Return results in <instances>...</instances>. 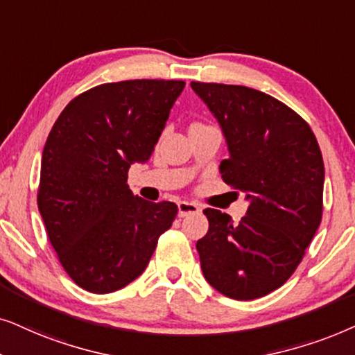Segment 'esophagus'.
Instances as JSON below:
<instances>
[{"instance_id":"obj_1","label":"esophagus","mask_w":355,"mask_h":355,"mask_svg":"<svg viewBox=\"0 0 355 355\" xmlns=\"http://www.w3.org/2000/svg\"><path fill=\"white\" fill-rule=\"evenodd\" d=\"M201 207L196 205V202H190V201H180L178 202V216L185 217L188 214H196L200 212Z\"/></svg>"}]
</instances>
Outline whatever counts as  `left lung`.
Instances as JSON below:
<instances>
[{
	"instance_id": "1",
	"label": "left lung",
	"mask_w": 355,
	"mask_h": 355,
	"mask_svg": "<svg viewBox=\"0 0 355 355\" xmlns=\"http://www.w3.org/2000/svg\"><path fill=\"white\" fill-rule=\"evenodd\" d=\"M219 123L229 159L222 180L245 193L239 224L205 209L209 230L198 240L206 281L235 300L279 289L304 258L323 212L324 165L304 118L268 94L245 86L191 83Z\"/></svg>"
}]
</instances>
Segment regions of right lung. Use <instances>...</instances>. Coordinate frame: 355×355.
I'll list each match as a JSON object with an SVG mask.
<instances>
[{
	"label": "right lung",
	"instance_id": "1",
	"mask_svg": "<svg viewBox=\"0 0 355 355\" xmlns=\"http://www.w3.org/2000/svg\"><path fill=\"white\" fill-rule=\"evenodd\" d=\"M185 83L135 79L73 98L46 138L39 211L61 266L94 294L139 277L177 216L175 202L130 190L128 170L148 162Z\"/></svg>",
	"mask_w": 355,
	"mask_h": 355
}]
</instances>
